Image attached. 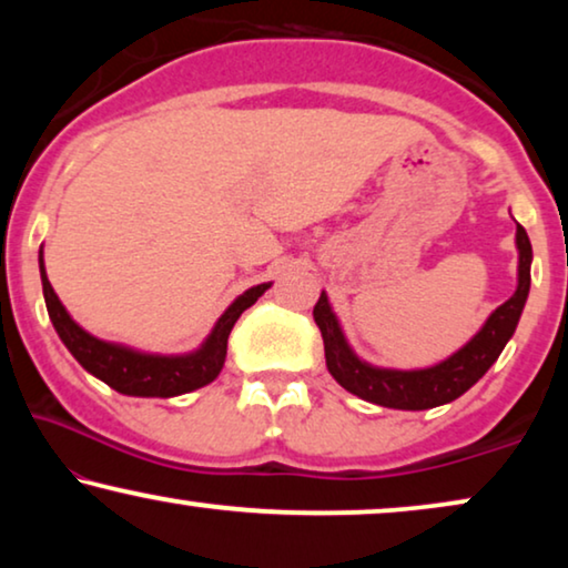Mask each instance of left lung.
Segmentation results:
<instances>
[{
    "instance_id": "obj_1",
    "label": "left lung",
    "mask_w": 568,
    "mask_h": 568,
    "mask_svg": "<svg viewBox=\"0 0 568 568\" xmlns=\"http://www.w3.org/2000/svg\"><path fill=\"white\" fill-rule=\"evenodd\" d=\"M517 247H519V284L517 292L499 305L488 317L484 328L468 346L449 356L447 362L437 364L429 369L416 372H398V369H377L356 359L352 348L346 346L344 333L338 328L336 315L331 313L328 297L321 292V300L315 302L313 317L321 328L323 346H325V364L328 372L336 377L341 387L359 398L377 403L385 408L400 410H424L442 406L460 398L465 390H470L480 377L486 375L488 367L499 359L501 348L515 333L519 315H523L527 292H530V263H532V245L523 224H517Z\"/></svg>"
}]
</instances>
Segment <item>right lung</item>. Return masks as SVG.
Listing matches in <instances>:
<instances>
[{
    "label": "right lung",
    "instance_id": "right-lung-1",
    "mask_svg": "<svg viewBox=\"0 0 568 568\" xmlns=\"http://www.w3.org/2000/svg\"><path fill=\"white\" fill-rule=\"evenodd\" d=\"M41 282H43V297L45 307H49V317L57 328L59 338L72 352L77 362L82 364L90 375L103 379L113 390L123 395H139V398H173V395H183L196 390L212 383L220 375L224 356H227V338L230 331L235 328L237 317L245 313L247 307L255 305V300L268 290L271 284H258L253 290L232 302L227 313L220 317L214 325L212 336L206 344L199 348L196 354L189 356H152L139 354L131 348L105 344L90 333H84L72 317L67 315L64 305H61L57 292L51 290L49 276H45L43 258H41Z\"/></svg>",
    "mask_w": 568,
    "mask_h": 568
}]
</instances>
